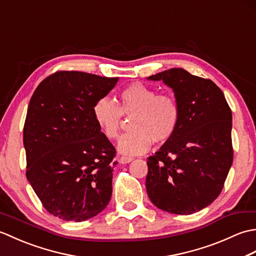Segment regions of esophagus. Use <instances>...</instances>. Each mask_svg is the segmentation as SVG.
Listing matches in <instances>:
<instances>
[{
    "label": "esophagus",
    "mask_w": 256,
    "mask_h": 256,
    "mask_svg": "<svg viewBox=\"0 0 256 256\" xmlns=\"http://www.w3.org/2000/svg\"><path fill=\"white\" fill-rule=\"evenodd\" d=\"M133 160L132 157H126V156H122L121 158H120V162L121 164H128V162H131Z\"/></svg>",
    "instance_id": "1"
}]
</instances>
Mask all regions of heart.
<instances>
[{"label":"heart","instance_id":"1","mask_svg":"<svg viewBox=\"0 0 256 256\" xmlns=\"http://www.w3.org/2000/svg\"><path fill=\"white\" fill-rule=\"evenodd\" d=\"M94 121L108 140L118 138L122 114L133 116L132 132L123 135L118 150L123 155H140L148 152L153 142L162 144L176 134L180 124L182 110L172 94H156L150 86L134 82L120 92L118 106L101 98L92 108Z\"/></svg>","mask_w":256,"mask_h":256}]
</instances>
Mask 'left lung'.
<instances>
[{
  "label": "left lung",
  "mask_w": 256,
  "mask_h": 256,
  "mask_svg": "<svg viewBox=\"0 0 256 256\" xmlns=\"http://www.w3.org/2000/svg\"><path fill=\"white\" fill-rule=\"evenodd\" d=\"M172 89L182 110L176 134L148 158L146 192L157 208L192 214L214 202L232 165V112L214 81L172 68L150 76Z\"/></svg>",
  "instance_id": "1"
}]
</instances>
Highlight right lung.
<instances>
[{"mask_svg":"<svg viewBox=\"0 0 256 256\" xmlns=\"http://www.w3.org/2000/svg\"><path fill=\"white\" fill-rule=\"evenodd\" d=\"M118 78L81 72L47 77L30 98L24 124L26 177L44 208L81 222L104 210L112 196L116 148L92 108Z\"/></svg>","mask_w":256,"mask_h":256,"instance_id":"add662e5","label":"right lung"}]
</instances>
